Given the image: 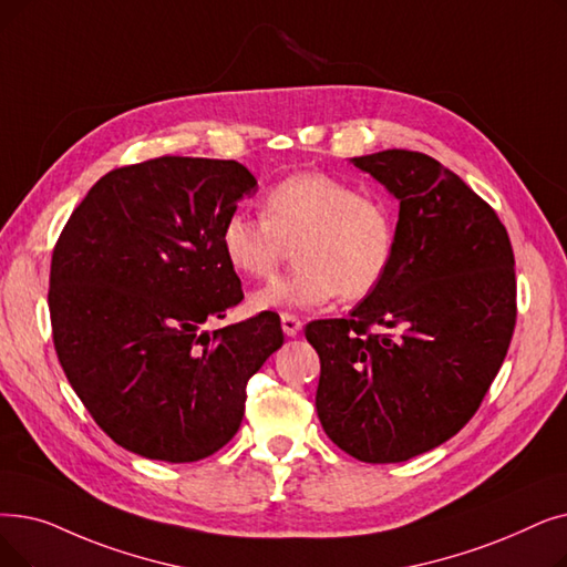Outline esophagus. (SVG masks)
Masks as SVG:
<instances>
[{
	"label": "esophagus",
	"instance_id": "obj_1",
	"mask_svg": "<svg viewBox=\"0 0 567 567\" xmlns=\"http://www.w3.org/2000/svg\"><path fill=\"white\" fill-rule=\"evenodd\" d=\"M280 324H282L285 336H297L301 331V327H303L301 319L297 315H291V312H282L280 315Z\"/></svg>",
	"mask_w": 567,
	"mask_h": 567
}]
</instances>
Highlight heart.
I'll list each match as a JSON object with an SVG mask.
<instances>
[{"mask_svg":"<svg viewBox=\"0 0 567 567\" xmlns=\"http://www.w3.org/2000/svg\"><path fill=\"white\" fill-rule=\"evenodd\" d=\"M396 243V213L384 199L317 171L270 185L264 215L236 208L219 227V248L243 278L274 276L293 248L297 266L252 293L255 310L363 299L389 276Z\"/></svg>","mask_w":567,"mask_h":567,"instance_id":"heart-1","label":"heart"}]
</instances>
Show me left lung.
Segmentation results:
<instances>
[{"instance_id": "obj_1", "label": "left lung", "mask_w": 567, "mask_h": 567, "mask_svg": "<svg viewBox=\"0 0 567 567\" xmlns=\"http://www.w3.org/2000/svg\"><path fill=\"white\" fill-rule=\"evenodd\" d=\"M352 164L401 204L396 257L348 319L306 327L322 363L315 405L342 452L401 463L456 435L498 375L516 324L514 252L494 208L433 157Z\"/></svg>"}]
</instances>
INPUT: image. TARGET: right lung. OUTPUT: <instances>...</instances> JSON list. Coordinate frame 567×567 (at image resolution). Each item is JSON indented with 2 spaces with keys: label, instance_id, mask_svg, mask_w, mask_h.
Returning <instances> with one entry per match:
<instances>
[{
  "label": "right lung",
  "instance_id": "obj_1",
  "mask_svg": "<svg viewBox=\"0 0 567 567\" xmlns=\"http://www.w3.org/2000/svg\"><path fill=\"white\" fill-rule=\"evenodd\" d=\"M255 192L234 159L164 155L109 171L64 225L48 289L55 352L120 447L168 463L223 450L248 380L282 348L276 312L204 329L243 301L219 227Z\"/></svg>",
  "mask_w": 567,
  "mask_h": 567
}]
</instances>
